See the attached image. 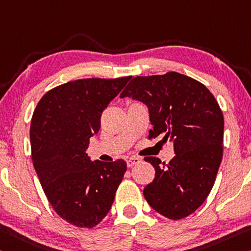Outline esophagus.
<instances>
[{
  "label": "esophagus",
  "mask_w": 251,
  "mask_h": 251,
  "mask_svg": "<svg viewBox=\"0 0 251 251\" xmlns=\"http://www.w3.org/2000/svg\"><path fill=\"white\" fill-rule=\"evenodd\" d=\"M140 162H141V160L138 157H130L127 160V166H128V168H132V166L138 164Z\"/></svg>",
  "instance_id": "obj_1"
}]
</instances>
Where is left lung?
<instances>
[{
	"mask_svg": "<svg viewBox=\"0 0 251 251\" xmlns=\"http://www.w3.org/2000/svg\"><path fill=\"white\" fill-rule=\"evenodd\" d=\"M149 107V140L163 137L173 142L174 156L169 164L145 157L155 177L143 193L162 216L178 220L203 203L216 181L224 154V114L203 83L176 71L133 78L121 94Z\"/></svg>",
	"mask_w": 251,
	"mask_h": 251,
	"instance_id": "8db88e82",
	"label": "left lung"
}]
</instances>
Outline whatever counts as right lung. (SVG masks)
Returning <instances> with one entry per match:
<instances>
[{
	"label": "right lung",
	"mask_w": 251,
	"mask_h": 251,
	"mask_svg": "<svg viewBox=\"0 0 251 251\" xmlns=\"http://www.w3.org/2000/svg\"><path fill=\"white\" fill-rule=\"evenodd\" d=\"M130 79L87 78L43 95L30 127L31 155L42 189L57 214L79 228L106 217L127 170L124 160L91 162L89 140L102 111Z\"/></svg>",
	"instance_id": "1"
}]
</instances>
